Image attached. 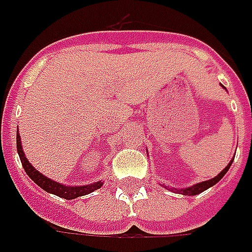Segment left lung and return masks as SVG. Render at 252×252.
Masks as SVG:
<instances>
[{"instance_id":"obj_1","label":"left lung","mask_w":252,"mask_h":252,"mask_svg":"<svg viewBox=\"0 0 252 252\" xmlns=\"http://www.w3.org/2000/svg\"><path fill=\"white\" fill-rule=\"evenodd\" d=\"M231 164H232V160H231V163H228V165L225 167L223 171H221L216 178L211 179V180H207V182H202V183L199 184H195V186H192V187H188V188H184V189H180V192H183V195H188V196H193V195H197V193L203 192V191H206L207 188L212 187V186H215L219 180H220L223 176H224L225 173H227V171L230 169Z\"/></svg>"}]
</instances>
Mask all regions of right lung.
<instances>
[{
    "instance_id": "obj_1",
    "label": "right lung",
    "mask_w": 252,
    "mask_h": 252,
    "mask_svg": "<svg viewBox=\"0 0 252 252\" xmlns=\"http://www.w3.org/2000/svg\"><path fill=\"white\" fill-rule=\"evenodd\" d=\"M17 151H18L22 167L25 169V172L28 173V176H29L37 186H40L44 191H46V192L53 193V195H57V196L64 197V199H68L69 200V199H74V197L88 195V193L93 192V191H96V189H98V188L101 187V182L89 184V186H81V187H68V186H63V184L56 183L53 180L45 178V176L41 175L37 169L33 168L32 164L29 163L27 158H25V154H24V151H22L21 147V140H20V133H17Z\"/></svg>"
}]
</instances>
